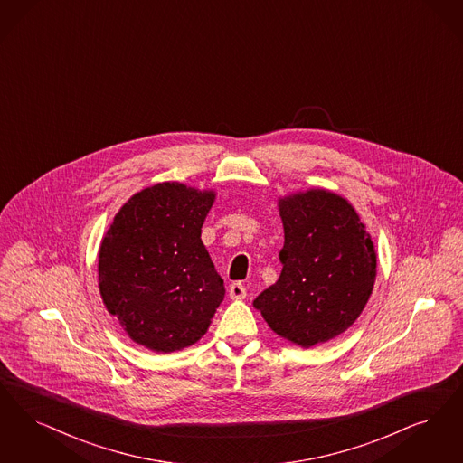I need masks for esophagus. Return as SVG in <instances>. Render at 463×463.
Returning a JSON list of instances; mask_svg holds the SVG:
<instances>
[{"instance_id":"obj_1","label":"esophagus","mask_w":463,"mask_h":463,"mask_svg":"<svg viewBox=\"0 0 463 463\" xmlns=\"http://www.w3.org/2000/svg\"><path fill=\"white\" fill-rule=\"evenodd\" d=\"M229 298L231 299H244L246 298V288L241 282H234L229 288Z\"/></svg>"}]
</instances>
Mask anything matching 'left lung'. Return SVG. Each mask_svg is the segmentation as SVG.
<instances>
[{"mask_svg":"<svg viewBox=\"0 0 463 463\" xmlns=\"http://www.w3.org/2000/svg\"><path fill=\"white\" fill-rule=\"evenodd\" d=\"M284 246L278 282L253 301L269 327L301 348L352 327L375 282V250L348 200L310 189L279 200Z\"/></svg>","mask_w":463,"mask_h":463,"instance_id":"obj_1","label":"left lung"}]
</instances>
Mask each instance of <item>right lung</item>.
Wrapping results in <instances>:
<instances>
[{"label":"right lung","mask_w":463,"mask_h":463,"mask_svg":"<svg viewBox=\"0 0 463 463\" xmlns=\"http://www.w3.org/2000/svg\"><path fill=\"white\" fill-rule=\"evenodd\" d=\"M213 200V191L181 183L151 185L118 210L101 241L103 303L148 350L194 345L222 303L223 280L202 241Z\"/></svg>","instance_id":"right-lung-1"}]
</instances>
